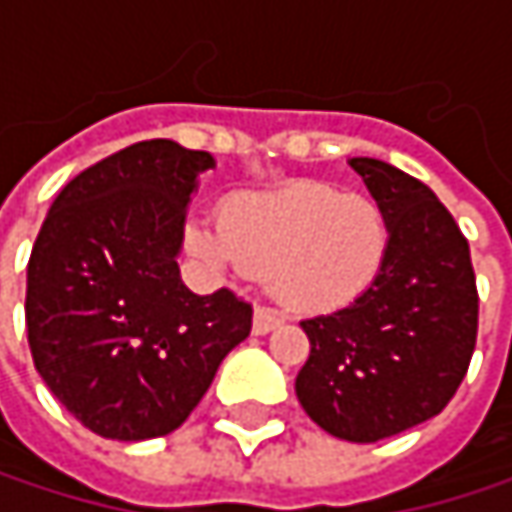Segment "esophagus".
Segmentation results:
<instances>
[{
    "mask_svg": "<svg viewBox=\"0 0 512 512\" xmlns=\"http://www.w3.org/2000/svg\"><path fill=\"white\" fill-rule=\"evenodd\" d=\"M284 320H281V314L278 311H272V308H263V305H257L255 308V320H252V329H255V335H266V332H272V329H278Z\"/></svg>",
    "mask_w": 512,
    "mask_h": 512,
    "instance_id": "1",
    "label": "esophagus"
}]
</instances>
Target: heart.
Returning <instances> with one entry per match:
<instances>
[{
	"label": "heart",
	"mask_w": 512,
	"mask_h": 512,
	"mask_svg": "<svg viewBox=\"0 0 512 512\" xmlns=\"http://www.w3.org/2000/svg\"><path fill=\"white\" fill-rule=\"evenodd\" d=\"M183 240L189 255L213 272H266L269 290L284 305L323 314L353 305L376 284L391 228L370 195L326 180H296L231 195L219 219L192 216Z\"/></svg>",
	"instance_id": "b5f03b06"
}]
</instances>
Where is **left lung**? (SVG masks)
<instances>
[{
	"instance_id": "8db88e82",
	"label": "left lung",
	"mask_w": 512,
	"mask_h": 512,
	"mask_svg": "<svg viewBox=\"0 0 512 512\" xmlns=\"http://www.w3.org/2000/svg\"><path fill=\"white\" fill-rule=\"evenodd\" d=\"M350 165L388 216L391 249L361 299L302 320L311 356L296 397L317 427L364 445L451 403L477 341V287L468 240L430 186L382 159Z\"/></svg>"
}]
</instances>
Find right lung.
<instances>
[{"label":"right lung","instance_id":"obj_1","mask_svg":"<svg viewBox=\"0 0 512 512\" xmlns=\"http://www.w3.org/2000/svg\"><path fill=\"white\" fill-rule=\"evenodd\" d=\"M207 151L151 139L76 174L52 201L26 275V329L41 379L91 433H174L222 358L252 332L231 290L180 281L186 207Z\"/></svg>","mask_w":512,"mask_h":512}]
</instances>
